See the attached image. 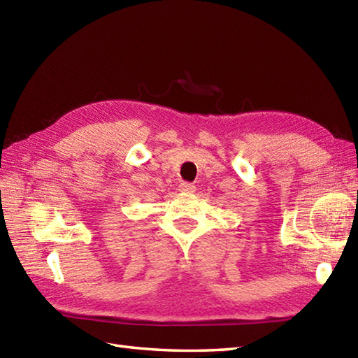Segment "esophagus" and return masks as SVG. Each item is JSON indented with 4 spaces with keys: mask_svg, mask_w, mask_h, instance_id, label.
<instances>
[{
    "mask_svg": "<svg viewBox=\"0 0 358 358\" xmlns=\"http://www.w3.org/2000/svg\"><path fill=\"white\" fill-rule=\"evenodd\" d=\"M180 190H181V192H185V194L195 192V185H192V182H186V181H182L181 185H180Z\"/></svg>",
    "mask_w": 358,
    "mask_h": 358,
    "instance_id": "34e87169",
    "label": "esophagus"
}]
</instances>
